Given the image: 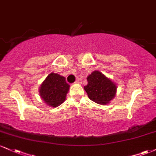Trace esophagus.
Instances as JSON below:
<instances>
[{
    "label": "esophagus",
    "instance_id": "esophagus-1",
    "mask_svg": "<svg viewBox=\"0 0 156 156\" xmlns=\"http://www.w3.org/2000/svg\"><path fill=\"white\" fill-rule=\"evenodd\" d=\"M76 83H80V84H81L82 83V80H80V78H78V79L76 80Z\"/></svg>",
    "mask_w": 156,
    "mask_h": 156
}]
</instances>
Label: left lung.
I'll return each mask as SVG.
<instances>
[{"mask_svg": "<svg viewBox=\"0 0 156 156\" xmlns=\"http://www.w3.org/2000/svg\"><path fill=\"white\" fill-rule=\"evenodd\" d=\"M88 84L83 87L89 98L94 103L106 105L114 98L117 84L98 70L93 71L87 78Z\"/></svg>", "mask_w": 156, "mask_h": 156, "instance_id": "obj_1", "label": "left lung"}]
</instances>
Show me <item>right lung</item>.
Wrapping results in <instances>:
<instances>
[{
    "mask_svg": "<svg viewBox=\"0 0 156 156\" xmlns=\"http://www.w3.org/2000/svg\"><path fill=\"white\" fill-rule=\"evenodd\" d=\"M69 89L64 76L51 73L46 77L39 89L40 98L50 107L55 108L63 103Z\"/></svg>",
    "mask_w": 156,
    "mask_h": 156,
    "instance_id": "obj_1",
    "label": "right lung"
}]
</instances>
